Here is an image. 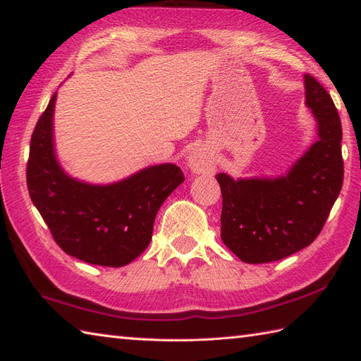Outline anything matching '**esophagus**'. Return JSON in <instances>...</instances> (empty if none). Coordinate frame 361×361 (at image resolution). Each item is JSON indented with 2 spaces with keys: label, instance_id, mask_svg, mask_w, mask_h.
I'll return each mask as SVG.
<instances>
[{
  "label": "esophagus",
  "instance_id": "esophagus-1",
  "mask_svg": "<svg viewBox=\"0 0 361 361\" xmlns=\"http://www.w3.org/2000/svg\"><path fill=\"white\" fill-rule=\"evenodd\" d=\"M188 164L194 173H212L216 169V159L209 147H198L189 155Z\"/></svg>",
  "mask_w": 361,
  "mask_h": 361
}]
</instances>
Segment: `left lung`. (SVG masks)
<instances>
[{
	"mask_svg": "<svg viewBox=\"0 0 361 361\" xmlns=\"http://www.w3.org/2000/svg\"><path fill=\"white\" fill-rule=\"evenodd\" d=\"M304 83L318 141L290 171L276 178L216 175L224 198L221 240L247 264L273 262L309 247L340 195L344 166L338 111L315 78L305 74Z\"/></svg>",
	"mask_w": 361,
	"mask_h": 361,
	"instance_id": "obj_1",
	"label": "left lung"
}]
</instances>
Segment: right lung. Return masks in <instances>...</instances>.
I'll return each instance as SVG.
<instances>
[{"instance_id":"add662e5","label":"right lung","mask_w":361,"mask_h":361,"mask_svg":"<svg viewBox=\"0 0 361 361\" xmlns=\"http://www.w3.org/2000/svg\"><path fill=\"white\" fill-rule=\"evenodd\" d=\"M56 97L54 93L30 137V200L66 255L93 265L124 267L149 247L159 206L185 175L175 164H158L105 186L71 178L54 150Z\"/></svg>"}]
</instances>
